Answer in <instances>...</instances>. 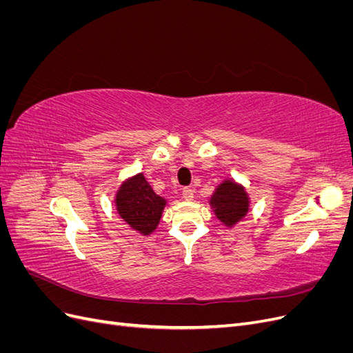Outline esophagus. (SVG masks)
I'll return each mask as SVG.
<instances>
[{
	"mask_svg": "<svg viewBox=\"0 0 353 353\" xmlns=\"http://www.w3.org/2000/svg\"><path fill=\"white\" fill-rule=\"evenodd\" d=\"M183 197H184L185 200H193V197H194V190L191 188V187L183 188Z\"/></svg>",
	"mask_w": 353,
	"mask_h": 353,
	"instance_id": "1",
	"label": "esophagus"
}]
</instances>
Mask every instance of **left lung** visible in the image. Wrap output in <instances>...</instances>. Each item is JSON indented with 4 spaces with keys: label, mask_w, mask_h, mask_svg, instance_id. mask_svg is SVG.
<instances>
[{
    "label": "left lung",
    "mask_w": 353,
    "mask_h": 353,
    "mask_svg": "<svg viewBox=\"0 0 353 353\" xmlns=\"http://www.w3.org/2000/svg\"><path fill=\"white\" fill-rule=\"evenodd\" d=\"M209 205L223 225L232 228L248 215L250 200L241 184L234 179H225L213 191Z\"/></svg>",
    "instance_id": "1"
}]
</instances>
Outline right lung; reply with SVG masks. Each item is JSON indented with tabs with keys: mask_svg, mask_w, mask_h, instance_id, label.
Wrapping results in <instances>:
<instances>
[{
	"mask_svg": "<svg viewBox=\"0 0 353 353\" xmlns=\"http://www.w3.org/2000/svg\"><path fill=\"white\" fill-rule=\"evenodd\" d=\"M166 203V199L154 193L143 174L125 179L114 196L119 216L143 236H148L157 228Z\"/></svg>",
	"mask_w": 353,
	"mask_h": 353,
	"instance_id": "add662e5",
	"label": "right lung"
}]
</instances>
